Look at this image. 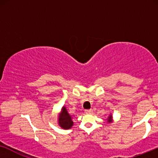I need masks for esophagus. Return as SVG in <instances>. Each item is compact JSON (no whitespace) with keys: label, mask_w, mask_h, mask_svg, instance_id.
Here are the masks:
<instances>
[{"label":"esophagus","mask_w":158,"mask_h":158,"mask_svg":"<svg viewBox=\"0 0 158 158\" xmlns=\"http://www.w3.org/2000/svg\"><path fill=\"white\" fill-rule=\"evenodd\" d=\"M85 114H90L93 113V110L92 109H88V110H85Z\"/></svg>","instance_id":"34e87169"}]
</instances>
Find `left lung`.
<instances>
[{
  "mask_svg": "<svg viewBox=\"0 0 158 158\" xmlns=\"http://www.w3.org/2000/svg\"><path fill=\"white\" fill-rule=\"evenodd\" d=\"M106 121H107V123H109V124H111V123H112L114 122V119H113V116H112V114H110L109 115V116H108V118H107V119H106Z\"/></svg>",
  "mask_w": 158,
  "mask_h": 158,
  "instance_id": "left-lung-1",
  "label": "left lung"
}]
</instances>
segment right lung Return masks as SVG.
<instances>
[{
	"label": "right lung",
	"instance_id": "add662e5",
	"mask_svg": "<svg viewBox=\"0 0 158 158\" xmlns=\"http://www.w3.org/2000/svg\"><path fill=\"white\" fill-rule=\"evenodd\" d=\"M73 116L70 115V114L68 113L66 107L63 106L57 116L58 125H59L62 129H69L72 128L73 124H74L73 122Z\"/></svg>",
	"mask_w": 158,
	"mask_h": 158
}]
</instances>
